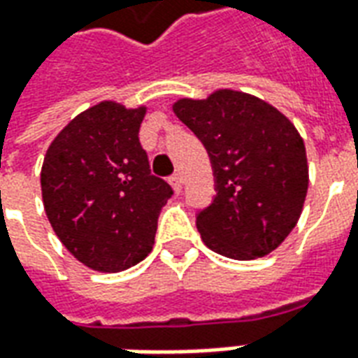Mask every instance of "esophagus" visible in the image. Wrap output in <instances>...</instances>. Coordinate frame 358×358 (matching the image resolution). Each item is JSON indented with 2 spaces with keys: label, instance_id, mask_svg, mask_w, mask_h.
<instances>
[{
  "label": "esophagus",
  "instance_id": "1",
  "mask_svg": "<svg viewBox=\"0 0 358 358\" xmlns=\"http://www.w3.org/2000/svg\"><path fill=\"white\" fill-rule=\"evenodd\" d=\"M171 186L174 187V192L180 193L182 192V187H184V178H182L180 174H174V176H171Z\"/></svg>",
  "mask_w": 358,
  "mask_h": 358
}]
</instances>
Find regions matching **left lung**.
Instances as JSON below:
<instances>
[{"label": "left lung", "mask_w": 358, "mask_h": 358, "mask_svg": "<svg viewBox=\"0 0 358 358\" xmlns=\"http://www.w3.org/2000/svg\"><path fill=\"white\" fill-rule=\"evenodd\" d=\"M172 110L213 163L216 197L197 214L203 243L233 260L273 252L298 224L309 186L298 129L266 100L233 89L180 98Z\"/></svg>", "instance_id": "left-lung-1"}]
</instances>
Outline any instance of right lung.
<instances>
[{
  "instance_id": "right-lung-1",
  "label": "right lung",
  "mask_w": 358,
  "mask_h": 358,
  "mask_svg": "<svg viewBox=\"0 0 358 358\" xmlns=\"http://www.w3.org/2000/svg\"><path fill=\"white\" fill-rule=\"evenodd\" d=\"M145 110L98 102L71 119L45 153L47 218L73 258L94 271L117 273L144 260L172 195L140 145Z\"/></svg>"
}]
</instances>
